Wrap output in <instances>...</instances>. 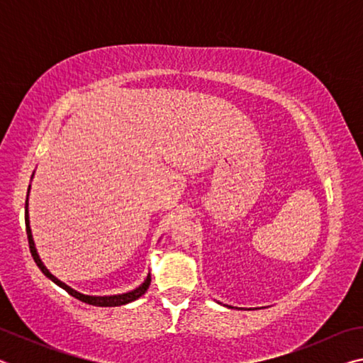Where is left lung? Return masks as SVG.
Masks as SVG:
<instances>
[{
    "label": "left lung",
    "mask_w": 363,
    "mask_h": 363,
    "mask_svg": "<svg viewBox=\"0 0 363 363\" xmlns=\"http://www.w3.org/2000/svg\"><path fill=\"white\" fill-rule=\"evenodd\" d=\"M220 304V303H219ZM225 306V304H224ZM225 307H230V309H237V307H232V306H225Z\"/></svg>",
    "instance_id": "1"
}]
</instances>
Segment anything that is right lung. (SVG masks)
<instances>
[{
	"instance_id": "right-lung-1",
	"label": "right lung",
	"mask_w": 363,
	"mask_h": 363,
	"mask_svg": "<svg viewBox=\"0 0 363 363\" xmlns=\"http://www.w3.org/2000/svg\"><path fill=\"white\" fill-rule=\"evenodd\" d=\"M28 194H30V186H28ZM26 227H27V237H28V245H30V253H32L33 259L36 262V266L40 267V270L43 274L46 275V277L54 281L57 286L62 288L67 293L70 294V296L77 298L79 301H83L86 304H91V306H97V307H115V306H123V304H128V303H133V301H136L138 298L143 296V294L147 291V288L150 285V274H147L145 280L140 284L138 288H134L131 291H126V293H121V294H108V296H93V294H84V293H79L77 291L75 288L69 286L67 284H64L62 280H59L56 275H52L49 272V269L43 264L41 257L38 255V251H36L35 247V240H33V235H32V229H30V218H28V195H27V200H26Z\"/></svg>"
}]
</instances>
